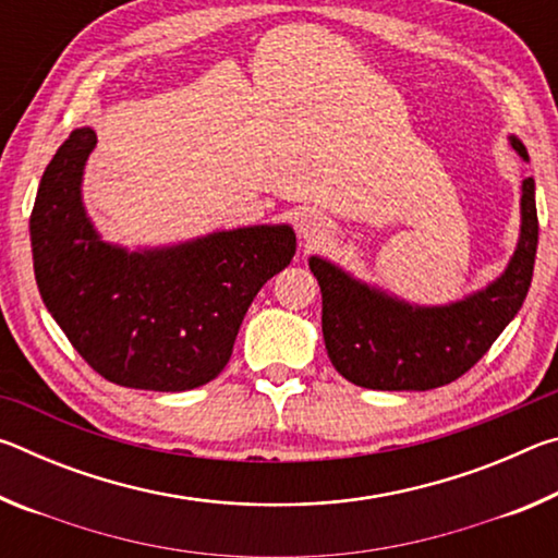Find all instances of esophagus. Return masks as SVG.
Segmentation results:
<instances>
[{"label": "esophagus", "mask_w": 558, "mask_h": 558, "mask_svg": "<svg viewBox=\"0 0 558 558\" xmlns=\"http://www.w3.org/2000/svg\"><path fill=\"white\" fill-rule=\"evenodd\" d=\"M298 229L307 243H317L327 235V223L323 219H317V216H305V219H300Z\"/></svg>", "instance_id": "esophagus-1"}]
</instances>
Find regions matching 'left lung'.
I'll return each mask as SVG.
<instances>
[{"label":"left lung","instance_id":"8db88e82","mask_svg":"<svg viewBox=\"0 0 558 558\" xmlns=\"http://www.w3.org/2000/svg\"><path fill=\"white\" fill-rule=\"evenodd\" d=\"M526 159V149L512 137ZM539 219L534 179L522 182V235L505 276L450 307H409L310 258L323 290V335L335 369L347 381L379 391H428L472 369L512 323L532 286Z\"/></svg>","mask_w":558,"mask_h":558}]
</instances>
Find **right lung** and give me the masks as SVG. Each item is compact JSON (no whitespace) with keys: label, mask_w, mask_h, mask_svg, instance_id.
Wrapping results in <instances>:
<instances>
[{"label":"right lung","mask_w":558,"mask_h":558,"mask_svg":"<svg viewBox=\"0 0 558 558\" xmlns=\"http://www.w3.org/2000/svg\"><path fill=\"white\" fill-rule=\"evenodd\" d=\"M90 128L46 167L32 211L36 286L93 372L128 389L186 391L229 364L253 298L295 256L290 226L221 231L177 248L102 243L81 204Z\"/></svg>","instance_id":"right-lung-1"}]
</instances>
